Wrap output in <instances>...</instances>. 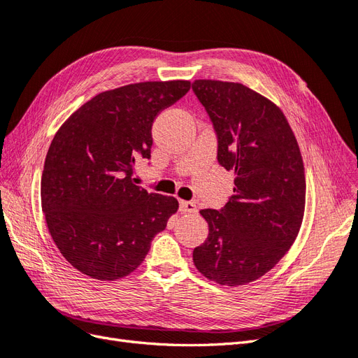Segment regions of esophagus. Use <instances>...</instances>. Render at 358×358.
<instances>
[{
	"label": "esophagus",
	"instance_id": "esophagus-1",
	"mask_svg": "<svg viewBox=\"0 0 358 358\" xmlns=\"http://www.w3.org/2000/svg\"><path fill=\"white\" fill-rule=\"evenodd\" d=\"M179 210L182 213H195L196 212V206L191 201H180L179 203Z\"/></svg>",
	"mask_w": 358,
	"mask_h": 358
}]
</instances>
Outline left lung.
Segmentation results:
<instances>
[{
	"mask_svg": "<svg viewBox=\"0 0 358 358\" xmlns=\"http://www.w3.org/2000/svg\"><path fill=\"white\" fill-rule=\"evenodd\" d=\"M192 90L215 126L219 164L236 175L225 207L200 210L208 236L194 249V265L217 285H249L299 234L306 192L299 145L282 110L241 83L195 80Z\"/></svg>",
	"mask_w": 358,
	"mask_h": 358,
	"instance_id": "8db88e82",
	"label": "left lung"
}]
</instances>
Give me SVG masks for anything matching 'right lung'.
<instances>
[{
	"mask_svg": "<svg viewBox=\"0 0 358 358\" xmlns=\"http://www.w3.org/2000/svg\"><path fill=\"white\" fill-rule=\"evenodd\" d=\"M187 80L145 81L96 94L60 126L47 151L41 207L59 252L94 280L127 277L179 208L134 183L151 157L152 122L188 93Z\"/></svg>",
	"mask_w": 358,
	"mask_h": 358,
	"instance_id": "obj_1",
	"label": "right lung"
}]
</instances>
